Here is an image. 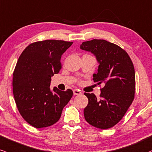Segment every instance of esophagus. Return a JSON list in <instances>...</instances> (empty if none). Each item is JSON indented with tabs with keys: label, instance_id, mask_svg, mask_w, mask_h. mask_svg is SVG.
<instances>
[{
	"label": "esophagus",
	"instance_id": "obj_1",
	"mask_svg": "<svg viewBox=\"0 0 152 152\" xmlns=\"http://www.w3.org/2000/svg\"><path fill=\"white\" fill-rule=\"evenodd\" d=\"M73 94L74 95H79V94H81V91H80L79 89H73Z\"/></svg>",
	"mask_w": 152,
	"mask_h": 152
}]
</instances>
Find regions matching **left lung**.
<instances>
[{
	"label": "left lung",
	"instance_id": "1",
	"mask_svg": "<svg viewBox=\"0 0 152 152\" xmlns=\"http://www.w3.org/2000/svg\"><path fill=\"white\" fill-rule=\"evenodd\" d=\"M80 48L96 56L99 65L93 80L104 86L99 99L84 93L89 100L84 110L85 120L94 127L108 129L120 122L134 99V66L127 52L104 39L84 42Z\"/></svg>",
	"mask_w": 152,
	"mask_h": 152
}]
</instances>
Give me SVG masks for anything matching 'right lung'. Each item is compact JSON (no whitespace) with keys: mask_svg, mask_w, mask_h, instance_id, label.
I'll return each mask as SVG.
<instances>
[{"mask_svg":"<svg viewBox=\"0 0 152 152\" xmlns=\"http://www.w3.org/2000/svg\"><path fill=\"white\" fill-rule=\"evenodd\" d=\"M73 42L47 39L33 42L19 56L13 73V93L19 113L37 128L59 121L73 91L50 89L51 76L62 68L61 56Z\"/></svg>","mask_w":152,"mask_h":152,"instance_id":"1","label":"right lung"}]
</instances>
